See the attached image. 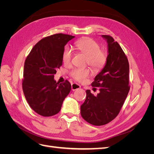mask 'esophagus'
<instances>
[{"instance_id": "34e87169", "label": "esophagus", "mask_w": 154, "mask_h": 154, "mask_svg": "<svg viewBox=\"0 0 154 154\" xmlns=\"http://www.w3.org/2000/svg\"><path fill=\"white\" fill-rule=\"evenodd\" d=\"M80 88V85L77 84V83H73L71 84V88H72V91H76L77 89H79Z\"/></svg>"}]
</instances>
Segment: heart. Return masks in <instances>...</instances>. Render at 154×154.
Returning a JSON list of instances; mask_svg holds the SVG:
<instances>
[{
  "label": "heart",
  "mask_w": 154,
  "mask_h": 154,
  "mask_svg": "<svg viewBox=\"0 0 154 154\" xmlns=\"http://www.w3.org/2000/svg\"><path fill=\"white\" fill-rule=\"evenodd\" d=\"M75 47L79 52L87 57L86 63L94 70H100L103 67L106 62V55L100 50V46L96 41L91 38H83L75 42ZM72 57V52L69 47L65 48L62 60L63 62L69 65ZM71 76L75 80L82 82L89 76L90 70L88 68H74L70 72Z\"/></svg>",
  "instance_id": "b5f03b06"
}]
</instances>
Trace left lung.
<instances>
[{
    "label": "left lung",
    "instance_id": "8db88e82",
    "mask_svg": "<svg viewBox=\"0 0 154 154\" xmlns=\"http://www.w3.org/2000/svg\"><path fill=\"white\" fill-rule=\"evenodd\" d=\"M108 44L105 66L96 76L92 87H99L96 96L86 91V99L81 105V115L95 126L106 125L117 116L130 90L129 63L123 49L109 35H101Z\"/></svg>",
    "mask_w": 154,
    "mask_h": 154
}]
</instances>
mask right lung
Wrapping results in <instances>:
<instances>
[{
	"label": "right lung",
	"mask_w": 154,
	"mask_h": 154,
	"mask_svg": "<svg viewBox=\"0 0 154 154\" xmlns=\"http://www.w3.org/2000/svg\"><path fill=\"white\" fill-rule=\"evenodd\" d=\"M74 36L58 33L42 38L27 56L24 63L22 89L27 103L35 112L49 117L58 114L71 85L54 79L62 65L65 45Z\"/></svg>",
	"instance_id": "right-lung-1"
}]
</instances>
